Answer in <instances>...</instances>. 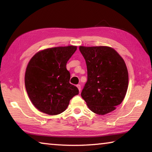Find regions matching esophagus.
I'll list each match as a JSON object with an SVG mask.
<instances>
[{
    "instance_id": "34e87169",
    "label": "esophagus",
    "mask_w": 152,
    "mask_h": 152,
    "mask_svg": "<svg viewBox=\"0 0 152 152\" xmlns=\"http://www.w3.org/2000/svg\"><path fill=\"white\" fill-rule=\"evenodd\" d=\"M76 86H77V88H78L79 91H80H80H81V86H80V85H77Z\"/></svg>"
}]
</instances>
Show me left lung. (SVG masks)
<instances>
[{
  "instance_id": "1",
  "label": "left lung",
  "mask_w": 152,
  "mask_h": 152,
  "mask_svg": "<svg viewBox=\"0 0 152 152\" xmlns=\"http://www.w3.org/2000/svg\"><path fill=\"white\" fill-rule=\"evenodd\" d=\"M87 67L81 96L93 112L104 115L115 109L126 95L129 74L124 59L109 47H79Z\"/></svg>"
}]
</instances>
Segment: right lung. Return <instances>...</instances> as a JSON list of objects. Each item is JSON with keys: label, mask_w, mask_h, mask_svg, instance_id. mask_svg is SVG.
I'll list each match as a JSON object with an SVG mask.
<instances>
[{"label": "right lung", "mask_w": 152, "mask_h": 152, "mask_svg": "<svg viewBox=\"0 0 152 152\" xmlns=\"http://www.w3.org/2000/svg\"><path fill=\"white\" fill-rule=\"evenodd\" d=\"M75 46L49 48L36 53L28 64L25 86L36 108L49 115L64 112L71 99L79 93L69 83L66 64L76 50Z\"/></svg>", "instance_id": "add662e5"}]
</instances>
